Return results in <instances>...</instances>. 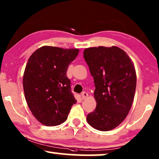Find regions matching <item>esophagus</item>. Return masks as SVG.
I'll use <instances>...</instances> for the list:
<instances>
[{
    "label": "esophagus",
    "instance_id": "esophagus-1",
    "mask_svg": "<svg viewBox=\"0 0 159 159\" xmlns=\"http://www.w3.org/2000/svg\"><path fill=\"white\" fill-rule=\"evenodd\" d=\"M82 100H84V99H86L87 98V96H88V93H86V92H83V93H82Z\"/></svg>",
    "mask_w": 159,
    "mask_h": 159
}]
</instances>
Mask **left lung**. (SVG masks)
I'll return each instance as SVG.
<instances>
[{"instance_id":"1","label":"left lung","mask_w":159,"mask_h":159,"mask_svg":"<svg viewBox=\"0 0 159 159\" xmlns=\"http://www.w3.org/2000/svg\"><path fill=\"white\" fill-rule=\"evenodd\" d=\"M84 58L94 77L96 108L87 115L92 127L101 131L114 129L123 122L132 106L136 87L134 64L117 47L85 49Z\"/></svg>"}]
</instances>
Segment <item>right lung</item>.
<instances>
[{"label":"right lung","mask_w":159,"mask_h":159,"mask_svg":"<svg viewBox=\"0 0 159 159\" xmlns=\"http://www.w3.org/2000/svg\"><path fill=\"white\" fill-rule=\"evenodd\" d=\"M78 53V49L44 46L29 57L23 77L25 98L32 114L43 125L63 123L77 102L66 70Z\"/></svg>","instance_id":"right-lung-1"}]
</instances>
